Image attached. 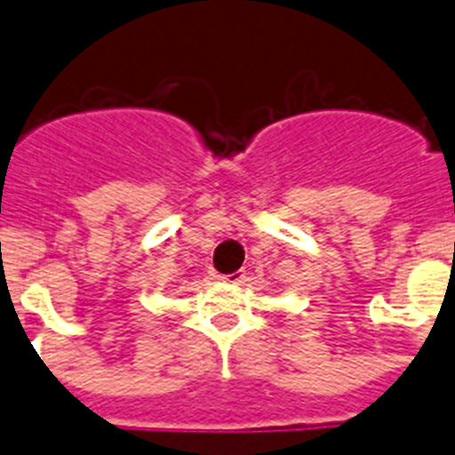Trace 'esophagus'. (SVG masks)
Here are the masks:
<instances>
[{"label":"esophagus","instance_id":"obj_1","mask_svg":"<svg viewBox=\"0 0 455 455\" xmlns=\"http://www.w3.org/2000/svg\"><path fill=\"white\" fill-rule=\"evenodd\" d=\"M220 280L227 282V284H244L246 273L244 271H235V273H231V275H222Z\"/></svg>","mask_w":455,"mask_h":455}]
</instances>
